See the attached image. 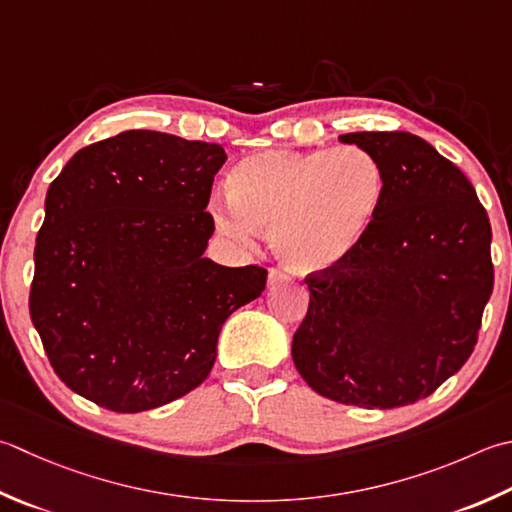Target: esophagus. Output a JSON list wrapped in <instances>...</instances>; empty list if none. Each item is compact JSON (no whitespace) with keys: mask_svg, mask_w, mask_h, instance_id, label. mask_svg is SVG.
<instances>
[{"mask_svg":"<svg viewBox=\"0 0 512 512\" xmlns=\"http://www.w3.org/2000/svg\"><path fill=\"white\" fill-rule=\"evenodd\" d=\"M286 279L288 277L284 273H279V270H270V273H268V288H275L279 284H284Z\"/></svg>","mask_w":512,"mask_h":512,"instance_id":"1","label":"esophagus"}]
</instances>
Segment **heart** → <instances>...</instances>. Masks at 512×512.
<instances>
[{
	"instance_id": "1",
	"label": "heart",
	"mask_w": 512,
	"mask_h": 512,
	"mask_svg": "<svg viewBox=\"0 0 512 512\" xmlns=\"http://www.w3.org/2000/svg\"><path fill=\"white\" fill-rule=\"evenodd\" d=\"M228 199L215 202L222 235L250 244L257 230L297 275H319L344 264L364 244L386 197V173L366 148L266 150L237 162Z\"/></svg>"
}]
</instances>
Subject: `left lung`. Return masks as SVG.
I'll return each mask as SVG.
<instances>
[{"label":"left lung","mask_w":512,"mask_h":512,"mask_svg":"<svg viewBox=\"0 0 512 512\" xmlns=\"http://www.w3.org/2000/svg\"><path fill=\"white\" fill-rule=\"evenodd\" d=\"M384 166L386 197L364 244L308 277L293 337L304 382L339 404H415L453 377L477 344L493 293L490 222L473 184L422 137L348 133Z\"/></svg>","instance_id":"1"}]
</instances>
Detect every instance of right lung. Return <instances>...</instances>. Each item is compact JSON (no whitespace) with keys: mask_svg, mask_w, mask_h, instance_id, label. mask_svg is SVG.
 <instances>
[{"mask_svg":"<svg viewBox=\"0 0 512 512\" xmlns=\"http://www.w3.org/2000/svg\"><path fill=\"white\" fill-rule=\"evenodd\" d=\"M219 144L124 130L48 186L30 319L57 377L97 406L142 413L208 377L217 337L266 286L259 266L204 257Z\"/></svg>","mask_w":512,"mask_h":512,"instance_id":"add662e5","label":"right lung"}]
</instances>
